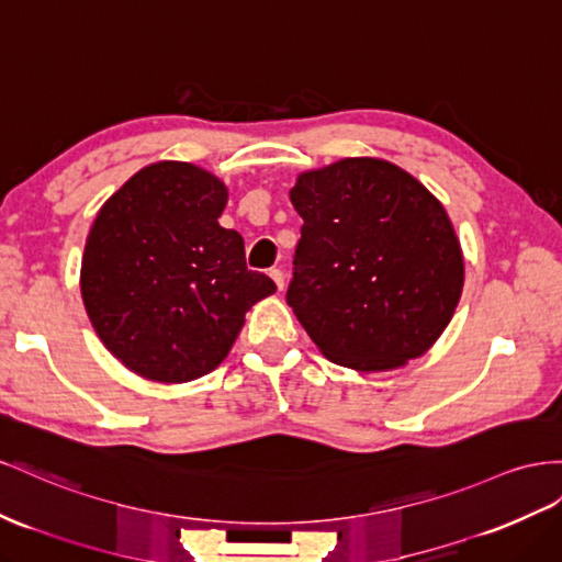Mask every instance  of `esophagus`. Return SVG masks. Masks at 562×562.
<instances>
[{
  "mask_svg": "<svg viewBox=\"0 0 562 562\" xmlns=\"http://www.w3.org/2000/svg\"><path fill=\"white\" fill-rule=\"evenodd\" d=\"M269 277L274 279V283H277V288L279 291H283V285H285V279H283V271L281 269H269Z\"/></svg>",
  "mask_w": 562,
  "mask_h": 562,
  "instance_id": "34e87169",
  "label": "esophagus"
}]
</instances>
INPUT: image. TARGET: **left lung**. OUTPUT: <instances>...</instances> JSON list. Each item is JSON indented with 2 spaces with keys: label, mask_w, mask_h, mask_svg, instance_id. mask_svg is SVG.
Masks as SVG:
<instances>
[{
  "label": "left lung",
  "mask_w": 562,
  "mask_h": 562,
  "mask_svg": "<svg viewBox=\"0 0 562 562\" xmlns=\"http://www.w3.org/2000/svg\"><path fill=\"white\" fill-rule=\"evenodd\" d=\"M291 203L305 224L285 300L324 357L369 373L426 355L463 291L442 203L381 158L302 172Z\"/></svg>",
  "instance_id": "obj_1"
}]
</instances>
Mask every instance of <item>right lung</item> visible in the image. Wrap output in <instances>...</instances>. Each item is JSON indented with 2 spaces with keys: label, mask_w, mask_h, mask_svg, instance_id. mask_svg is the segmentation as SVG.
<instances>
[{
  "label": "right lung",
  "mask_w": 562,
  "mask_h": 562,
  "mask_svg": "<svg viewBox=\"0 0 562 562\" xmlns=\"http://www.w3.org/2000/svg\"><path fill=\"white\" fill-rule=\"evenodd\" d=\"M224 181L160 160L103 203L89 229L80 288L97 336L134 373L189 383L217 369L246 312L277 291L250 271L244 238L220 226Z\"/></svg>",
  "instance_id": "right-lung-1"
}]
</instances>
